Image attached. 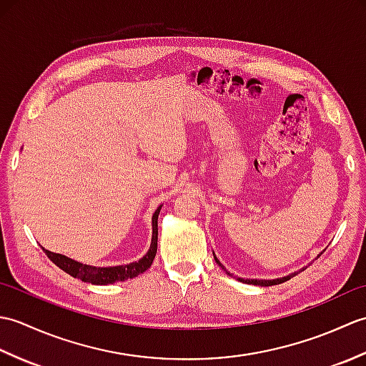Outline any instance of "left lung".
<instances>
[{"label":"left lung","instance_id":"obj_1","mask_svg":"<svg viewBox=\"0 0 366 366\" xmlns=\"http://www.w3.org/2000/svg\"><path fill=\"white\" fill-rule=\"evenodd\" d=\"M214 259H215V262L219 264V266L227 272L228 275H231L229 272L224 269V266L223 264L217 259V256H215V253H214ZM302 270H305V269H302ZM302 270H299V272H302ZM299 272H294V274H291V275H286V277H282V278H274V280H250V278H237L239 282H242V283H247V285H258V286H274V285H280V283H285V282H287V280L290 278H292V277H295L299 274Z\"/></svg>","mask_w":366,"mask_h":366}]
</instances>
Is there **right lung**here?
Returning a JSON list of instances; mask_svg holds the SVG:
<instances>
[{
    "label": "right lung",
    "mask_w": 366,
    "mask_h": 366,
    "mask_svg": "<svg viewBox=\"0 0 366 366\" xmlns=\"http://www.w3.org/2000/svg\"><path fill=\"white\" fill-rule=\"evenodd\" d=\"M160 209H162V204L155 209V212L152 215V239H151L149 250H147V253L142 259H138L135 262L124 264V266L97 267V266H88V264L79 262L64 254L45 250L44 247L42 250L45 252L46 256H49L50 261L56 264L59 269H63L66 274L72 275L74 278L81 280V282L92 283V285H110L116 282H126V280L138 277L139 274H143L144 270L151 267V264L155 258V253H157V237H159L157 219H159Z\"/></svg>",
    "instance_id": "right-lung-1"
}]
</instances>
